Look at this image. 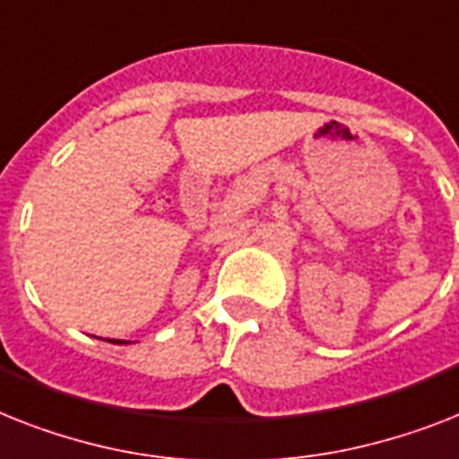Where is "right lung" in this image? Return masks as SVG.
Here are the masks:
<instances>
[{
    "label": "right lung",
    "mask_w": 459,
    "mask_h": 459,
    "mask_svg": "<svg viewBox=\"0 0 459 459\" xmlns=\"http://www.w3.org/2000/svg\"><path fill=\"white\" fill-rule=\"evenodd\" d=\"M115 344H129V342H122V339H113Z\"/></svg>",
    "instance_id": "1"
}]
</instances>
